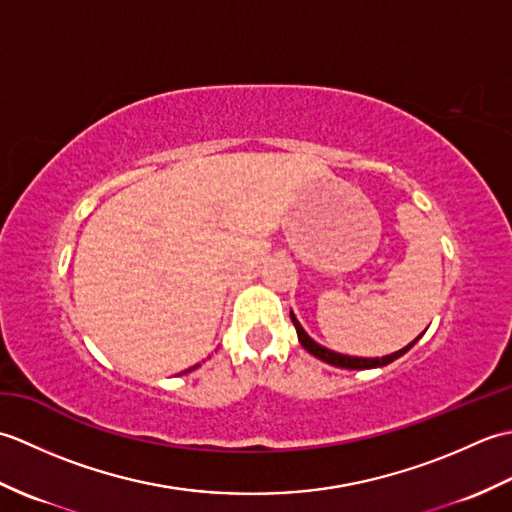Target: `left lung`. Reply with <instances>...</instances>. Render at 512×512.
Returning a JSON list of instances; mask_svg holds the SVG:
<instances>
[{
  "label": "left lung",
  "mask_w": 512,
  "mask_h": 512,
  "mask_svg": "<svg viewBox=\"0 0 512 512\" xmlns=\"http://www.w3.org/2000/svg\"><path fill=\"white\" fill-rule=\"evenodd\" d=\"M290 319H292V323H295V328H297V336H299V343L306 347V350L312 354V356H317V358H321V361H325V363H330V365H336V367H345V369H372V367H385V365H389V363H394L396 358H400L402 354L405 352H409L413 345L418 343V339L413 341V343H409L407 347H402V350H398V352H394V354H387V356H383V358H358V356H345V354H339V352H332V350H328V347H323V345H319L317 341H312L310 336L306 334V330L301 328L299 325V321H297V317L295 314L290 312Z\"/></svg>",
  "instance_id": "obj_1"
}]
</instances>
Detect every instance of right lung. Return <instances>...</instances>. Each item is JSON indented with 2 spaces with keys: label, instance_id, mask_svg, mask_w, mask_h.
I'll return each instance as SVG.
<instances>
[{
  "label": "right lung",
  "instance_id": "add662e5",
  "mask_svg": "<svg viewBox=\"0 0 512 512\" xmlns=\"http://www.w3.org/2000/svg\"><path fill=\"white\" fill-rule=\"evenodd\" d=\"M191 369H193V367H191ZM191 369H189V372H191Z\"/></svg>",
  "mask_w": 512,
  "mask_h": 512
}]
</instances>
